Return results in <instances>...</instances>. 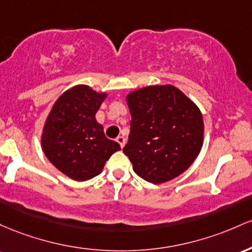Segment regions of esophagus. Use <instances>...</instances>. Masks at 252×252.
I'll return each instance as SVG.
<instances>
[{"label":"esophagus","instance_id":"34e87169","mask_svg":"<svg viewBox=\"0 0 252 252\" xmlns=\"http://www.w3.org/2000/svg\"><path fill=\"white\" fill-rule=\"evenodd\" d=\"M117 141L119 143V145H120V148H121V149H123L124 146H125L126 140H125V138L123 137V135H119V137L117 138Z\"/></svg>","mask_w":252,"mask_h":252}]
</instances>
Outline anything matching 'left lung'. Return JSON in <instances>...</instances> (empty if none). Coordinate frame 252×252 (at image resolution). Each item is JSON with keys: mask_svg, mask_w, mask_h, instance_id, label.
Returning <instances> with one entry per match:
<instances>
[{"mask_svg": "<svg viewBox=\"0 0 252 252\" xmlns=\"http://www.w3.org/2000/svg\"><path fill=\"white\" fill-rule=\"evenodd\" d=\"M131 133L123 149L138 176L160 185L183 174L203 144L201 111L171 84H154L126 95Z\"/></svg>", "mask_w": 252, "mask_h": 252, "instance_id": "left-lung-1", "label": "left lung"}]
</instances>
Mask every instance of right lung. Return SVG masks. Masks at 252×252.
I'll return each instance as SVG.
<instances>
[{
    "label": "right lung",
    "instance_id": "right-lung-1",
    "mask_svg": "<svg viewBox=\"0 0 252 252\" xmlns=\"http://www.w3.org/2000/svg\"><path fill=\"white\" fill-rule=\"evenodd\" d=\"M108 93L87 84L65 90L53 103L40 137L45 156L71 180L83 182L100 175L114 152L121 150L107 139L95 115Z\"/></svg>",
    "mask_w": 252,
    "mask_h": 252
}]
</instances>
